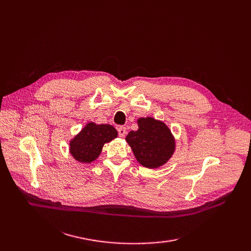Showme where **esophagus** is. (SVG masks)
Segmentation results:
<instances>
[{"label":"esophagus","instance_id":"esophagus-1","mask_svg":"<svg viewBox=\"0 0 251 251\" xmlns=\"http://www.w3.org/2000/svg\"><path fill=\"white\" fill-rule=\"evenodd\" d=\"M118 134L120 137H125L126 134V128L125 126H119L118 127Z\"/></svg>","mask_w":251,"mask_h":251}]
</instances>
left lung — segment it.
Returning <instances> with one entry per match:
<instances>
[{
	"instance_id": "1",
	"label": "left lung",
	"mask_w": 251,
	"mask_h": 251,
	"mask_svg": "<svg viewBox=\"0 0 251 251\" xmlns=\"http://www.w3.org/2000/svg\"><path fill=\"white\" fill-rule=\"evenodd\" d=\"M138 130L131 131L126 141L137 161L148 169H158L168 162L176 150V140L163 121L153 117L137 119Z\"/></svg>"
}]
</instances>
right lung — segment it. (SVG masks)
<instances>
[{"label": "right lung", "instance_id": "add662e5", "mask_svg": "<svg viewBox=\"0 0 251 251\" xmlns=\"http://www.w3.org/2000/svg\"><path fill=\"white\" fill-rule=\"evenodd\" d=\"M116 128L111 125L88 123L69 142L71 156L80 163H91L100 157L104 143L117 137Z\"/></svg>", "mask_w": 251, "mask_h": 251}]
</instances>
